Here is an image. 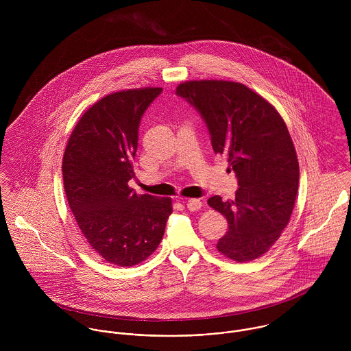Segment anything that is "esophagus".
Returning a JSON list of instances; mask_svg holds the SVG:
<instances>
[{
	"label": "esophagus",
	"mask_w": 351,
	"mask_h": 351,
	"mask_svg": "<svg viewBox=\"0 0 351 351\" xmlns=\"http://www.w3.org/2000/svg\"><path fill=\"white\" fill-rule=\"evenodd\" d=\"M186 202V208L192 212H196L199 210L201 206H202V202L199 199H189V200L185 201Z\"/></svg>",
	"instance_id": "obj_1"
}]
</instances>
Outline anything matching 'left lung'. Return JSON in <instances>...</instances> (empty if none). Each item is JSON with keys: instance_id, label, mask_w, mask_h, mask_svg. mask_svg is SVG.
I'll return each instance as SVG.
<instances>
[{"instance_id": "left-lung-1", "label": "left lung", "mask_w": 351, "mask_h": 351, "mask_svg": "<svg viewBox=\"0 0 351 351\" xmlns=\"http://www.w3.org/2000/svg\"><path fill=\"white\" fill-rule=\"evenodd\" d=\"M176 95L200 113L212 149L227 158L238 180L234 200H208L228 221L217 250L238 262L259 258L288 226L298 195L299 160L287 124L267 101L238 82L189 81Z\"/></svg>"}]
</instances>
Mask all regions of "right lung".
<instances>
[{
    "label": "right lung",
    "mask_w": 351,
    "mask_h": 351,
    "mask_svg": "<svg viewBox=\"0 0 351 351\" xmlns=\"http://www.w3.org/2000/svg\"><path fill=\"white\" fill-rule=\"evenodd\" d=\"M160 88L112 93L89 108L75 125L63 155V184L85 239L104 261L134 266L160 243L169 197L136 195L132 159L141 120Z\"/></svg>",
    "instance_id": "right-lung-1"
}]
</instances>
